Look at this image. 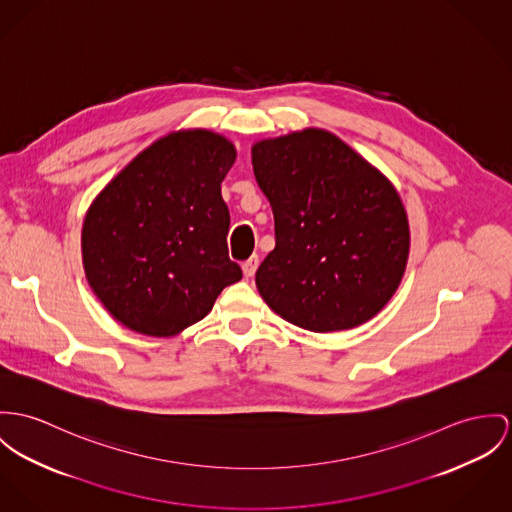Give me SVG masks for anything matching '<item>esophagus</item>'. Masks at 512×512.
Returning a JSON list of instances; mask_svg holds the SVG:
<instances>
[{
	"label": "esophagus",
	"instance_id": "1",
	"mask_svg": "<svg viewBox=\"0 0 512 512\" xmlns=\"http://www.w3.org/2000/svg\"><path fill=\"white\" fill-rule=\"evenodd\" d=\"M257 267H259V257H257V255L249 257V259H247V261L241 265V269H243V275H245V278H253L255 271H257Z\"/></svg>",
	"mask_w": 512,
	"mask_h": 512
}]
</instances>
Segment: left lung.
<instances>
[{"instance_id": "1", "label": "left lung", "mask_w": 512, "mask_h": 512, "mask_svg": "<svg viewBox=\"0 0 512 512\" xmlns=\"http://www.w3.org/2000/svg\"><path fill=\"white\" fill-rule=\"evenodd\" d=\"M251 161L275 216V249L255 275L267 306L314 333L372 319L409 257V222L394 185L321 128L259 140Z\"/></svg>"}]
</instances>
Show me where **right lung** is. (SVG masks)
Wrapping results in <instances>:
<instances>
[{"label": "right lung", "instance_id": "right-lung-1", "mask_svg": "<svg viewBox=\"0 0 512 512\" xmlns=\"http://www.w3.org/2000/svg\"><path fill=\"white\" fill-rule=\"evenodd\" d=\"M234 161V144L216 132H171L91 202L81 230L83 269L124 327L177 335L241 280L228 257L230 212L220 187Z\"/></svg>", "mask_w": 512, "mask_h": 512}]
</instances>
